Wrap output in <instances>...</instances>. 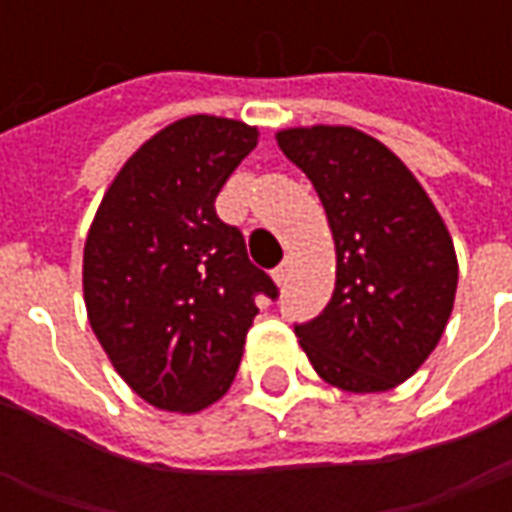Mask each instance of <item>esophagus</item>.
<instances>
[{
  "label": "esophagus",
  "mask_w": 512,
  "mask_h": 512,
  "mask_svg": "<svg viewBox=\"0 0 512 512\" xmlns=\"http://www.w3.org/2000/svg\"><path fill=\"white\" fill-rule=\"evenodd\" d=\"M288 271H290L288 263H282V266L271 271V279L277 282V288H285V282H288Z\"/></svg>",
  "instance_id": "esophagus-1"
}]
</instances>
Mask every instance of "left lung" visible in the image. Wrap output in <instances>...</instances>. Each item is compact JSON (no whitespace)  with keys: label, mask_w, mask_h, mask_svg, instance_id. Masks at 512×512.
Wrapping results in <instances>:
<instances>
[{"label":"left lung","mask_w":512,"mask_h":512,"mask_svg":"<svg viewBox=\"0 0 512 512\" xmlns=\"http://www.w3.org/2000/svg\"><path fill=\"white\" fill-rule=\"evenodd\" d=\"M277 145L312 180L337 255L332 301L296 337L326 384L386 392L433 354L455 304L458 257L400 158L354 126H293Z\"/></svg>","instance_id":"1"}]
</instances>
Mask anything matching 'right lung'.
<instances>
[{"label":"right lung","instance_id":"add662e5","mask_svg":"<svg viewBox=\"0 0 512 512\" xmlns=\"http://www.w3.org/2000/svg\"><path fill=\"white\" fill-rule=\"evenodd\" d=\"M257 136L216 115L164 126L120 167L84 241L87 321L120 378L161 411L213 406L244 356L255 293L277 296L213 208Z\"/></svg>","mask_w":512,"mask_h":512}]
</instances>
